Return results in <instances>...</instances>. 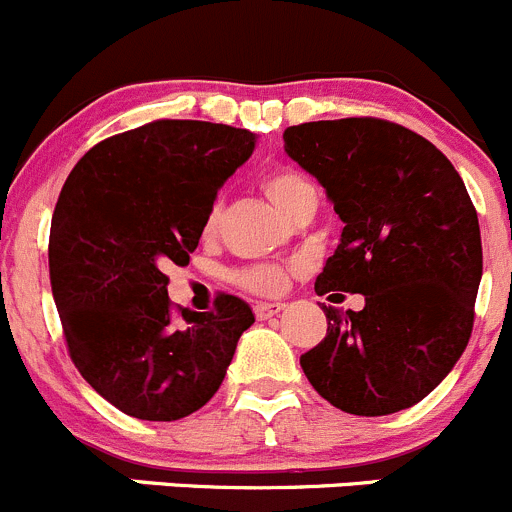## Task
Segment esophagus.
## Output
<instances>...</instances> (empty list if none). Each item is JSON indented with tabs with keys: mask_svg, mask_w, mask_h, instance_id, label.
Returning <instances> with one entry per match:
<instances>
[{
	"mask_svg": "<svg viewBox=\"0 0 512 512\" xmlns=\"http://www.w3.org/2000/svg\"><path fill=\"white\" fill-rule=\"evenodd\" d=\"M283 308H286V303H278V301L268 303V301H261V303H256V306H254V313H256L258 321H266V318L278 316V313H281Z\"/></svg>",
	"mask_w": 512,
	"mask_h": 512,
	"instance_id": "esophagus-1",
	"label": "esophagus"
}]
</instances>
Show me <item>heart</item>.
Returning a JSON list of instances; mask_svg holds the SVG:
<instances>
[{"instance_id":"obj_1","label":"heart","mask_w":512,"mask_h":512,"mask_svg":"<svg viewBox=\"0 0 512 512\" xmlns=\"http://www.w3.org/2000/svg\"><path fill=\"white\" fill-rule=\"evenodd\" d=\"M263 191H266L268 199L278 206L281 211H286L288 216H296L301 211V206H306L308 201H318L316 186L308 176H303L301 171L293 169H273L263 176L261 181ZM221 204L211 206L209 216H206V234H214L221 224ZM236 281L244 288L254 293H278L286 283V271L281 266H273V263H256V266L241 268L236 273Z\"/></svg>"}]
</instances>
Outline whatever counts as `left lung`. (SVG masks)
<instances>
[{"label": "left lung", "instance_id": "8db88e82", "mask_svg": "<svg viewBox=\"0 0 512 512\" xmlns=\"http://www.w3.org/2000/svg\"><path fill=\"white\" fill-rule=\"evenodd\" d=\"M343 221L316 293H363L361 311L323 306L326 338L301 356L318 396L353 416L416 406L458 363L483 276L475 206L428 139L371 116L283 131Z\"/></svg>", "mask_w": 512, "mask_h": 512}]
</instances>
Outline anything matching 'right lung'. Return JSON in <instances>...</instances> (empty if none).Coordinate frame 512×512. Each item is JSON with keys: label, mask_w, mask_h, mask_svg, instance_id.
Here are the masks:
<instances>
[{"label": "right lung", "mask_w": 512, "mask_h": 512, "mask_svg": "<svg viewBox=\"0 0 512 512\" xmlns=\"http://www.w3.org/2000/svg\"><path fill=\"white\" fill-rule=\"evenodd\" d=\"M256 134L161 119L99 141L59 194L49 278L74 366L101 398L141 421H179L211 401L249 303L221 293L214 311L169 301V263L199 246L216 194L254 154Z\"/></svg>", "instance_id": "add662e5"}]
</instances>
